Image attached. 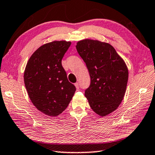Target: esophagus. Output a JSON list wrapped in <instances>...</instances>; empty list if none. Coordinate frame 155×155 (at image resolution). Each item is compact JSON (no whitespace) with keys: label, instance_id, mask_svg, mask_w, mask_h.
I'll use <instances>...</instances> for the list:
<instances>
[{"label":"esophagus","instance_id":"obj_1","mask_svg":"<svg viewBox=\"0 0 155 155\" xmlns=\"http://www.w3.org/2000/svg\"><path fill=\"white\" fill-rule=\"evenodd\" d=\"M75 87H76V88L78 89H79L80 88V84H79V82H76L75 84Z\"/></svg>","mask_w":155,"mask_h":155}]
</instances>
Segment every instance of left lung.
Here are the masks:
<instances>
[{
	"label": "left lung",
	"mask_w": 155,
	"mask_h": 155,
	"mask_svg": "<svg viewBox=\"0 0 155 155\" xmlns=\"http://www.w3.org/2000/svg\"><path fill=\"white\" fill-rule=\"evenodd\" d=\"M76 49L91 77L85 97L94 112L107 116L117 109L125 94L129 76L125 62L110 44L97 40L80 41Z\"/></svg>",
	"instance_id": "left-lung-1"
}]
</instances>
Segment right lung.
Segmentation results:
<instances>
[{
	"label": "right lung",
	"instance_id": "obj_1",
	"mask_svg": "<svg viewBox=\"0 0 155 155\" xmlns=\"http://www.w3.org/2000/svg\"><path fill=\"white\" fill-rule=\"evenodd\" d=\"M71 43L65 41L46 43L27 62L24 80L28 96L37 110L46 115L61 114L76 91L62 66V59Z\"/></svg>",
	"mask_w": 155,
	"mask_h": 155
}]
</instances>
